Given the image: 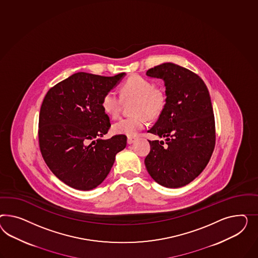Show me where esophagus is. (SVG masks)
I'll return each mask as SVG.
<instances>
[{
    "instance_id": "1",
    "label": "esophagus",
    "mask_w": 258,
    "mask_h": 258,
    "mask_svg": "<svg viewBox=\"0 0 258 258\" xmlns=\"http://www.w3.org/2000/svg\"><path fill=\"white\" fill-rule=\"evenodd\" d=\"M134 141H135V139H134V138H132V137H128V138H127V141H126V142H127V144H128V145H132V144H133Z\"/></svg>"
}]
</instances>
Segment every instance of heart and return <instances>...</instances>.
<instances>
[{
    "mask_svg": "<svg viewBox=\"0 0 258 258\" xmlns=\"http://www.w3.org/2000/svg\"><path fill=\"white\" fill-rule=\"evenodd\" d=\"M121 97L113 91H109L102 98L101 105L105 112L115 119L120 115L125 102L134 100L133 113L135 115L121 119L112 125V132L119 135L134 137L147 125V117L157 118L165 108L164 92L154 86L153 83L144 77L133 75L120 88Z\"/></svg>",
    "mask_w": 258,
    "mask_h": 258,
    "instance_id": "1",
    "label": "heart"
}]
</instances>
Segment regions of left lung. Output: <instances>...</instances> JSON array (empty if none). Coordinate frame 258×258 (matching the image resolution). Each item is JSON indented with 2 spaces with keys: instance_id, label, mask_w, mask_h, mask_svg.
Segmentation results:
<instances>
[{
  "instance_id": "obj_1",
  "label": "left lung",
  "mask_w": 258,
  "mask_h": 258,
  "mask_svg": "<svg viewBox=\"0 0 258 258\" xmlns=\"http://www.w3.org/2000/svg\"><path fill=\"white\" fill-rule=\"evenodd\" d=\"M162 79L166 104L148 131L163 141H149L145 164L155 181L180 188L192 181L208 165L215 147V119L207 85L192 71L173 63L147 71Z\"/></svg>"
}]
</instances>
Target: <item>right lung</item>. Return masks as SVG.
<instances>
[{
    "instance_id": "obj_1",
    "label": "right lung",
    "mask_w": 258,
    "mask_h": 258,
    "mask_svg": "<svg viewBox=\"0 0 258 258\" xmlns=\"http://www.w3.org/2000/svg\"><path fill=\"white\" fill-rule=\"evenodd\" d=\"M125 75L78 72L51 87L44 98L38 123L42 157L71 188H97L110 173L115 155L126 146L125 135L101 139L111 126L102 98Z\"/></svg>"
}]
</instances>
